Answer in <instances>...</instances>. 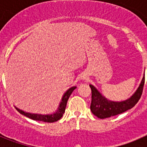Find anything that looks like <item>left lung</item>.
<instances>
[{
  "label": "left lung",
  "mask_w": 147,
  "mask_h": 147,
  "mask_svg": "<svg viewBox=\"0 0 147 147\" xmlns=\"http://www.w3.org/2000/svg\"><path fill=\"white\" fill-rule=\"evenodd\" d=\"M144 80L145 77L144 74V77L136 92L129 98L121 102H114L107 99L93 85H90L92 91L90 105L91 112L98 118L103 119L119 115L132 108L141 98L143 88L144 85Z\"/></svg>",
  "instance_id": "left-lung-1"
}]
</instances>
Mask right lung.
Here are the masks:
<instances>
[{"mask_svg": "<svg viewBox=\"0 0 147 147\" xmlns=\"http://www.w3.org/2000/svg\"><path fill=\"white\" fill-rule=\"evenodd\" d=\"M76 88V86L71 87L69 89L66 90L65 93L63 94L60 103L59 105L57 110L55 112L51 114H46V115H42V114H37V113H26L23 110L18 109V107H15L16 110L22 115H25L26 117L32 119L35 121H40L48 122V123H52V122L57 121L58 120L62 117V115L64 114L65 110L66 105H67V100L69 98L70 96L71 95L72 92Z\"/></svg>", "mask_w": 147, "mask_h": 147, "instance_id": "1", "label": "right lung"}]
</instances>
